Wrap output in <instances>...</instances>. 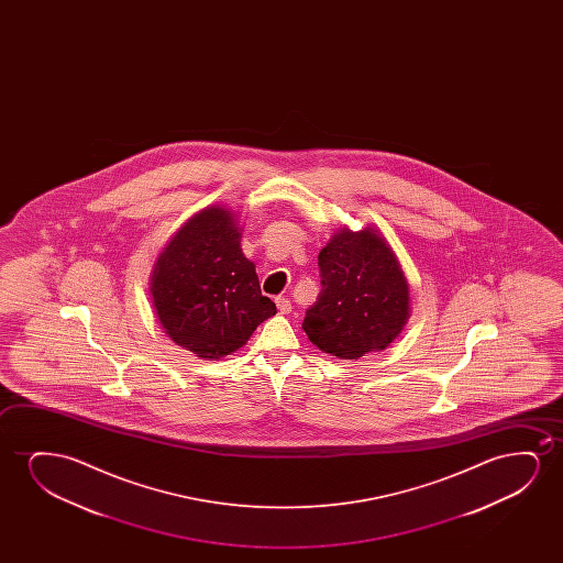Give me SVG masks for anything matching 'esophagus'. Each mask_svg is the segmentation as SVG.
<instances>
[{
    "label": "esophagus",
    "instance_id": "esophagus-1",
    "mask_svg": "<svg viewBox=\"0 0 563 563\" xmlns=\"http://www.w3.org/2000/svg\"><path fill=\"white\" fill-rule=\"evenodd\" d=\"M277 308L283 316H288L290 311H292V303H290V300L288 298H285V296H280V298H277Z\"/></svg>",
    "mask_w": 563,
    "mask_h": 563
}]
</instances>
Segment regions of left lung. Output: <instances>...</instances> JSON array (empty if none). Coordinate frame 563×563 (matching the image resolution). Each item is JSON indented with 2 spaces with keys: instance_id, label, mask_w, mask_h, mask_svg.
I'll return each instance as SVG.
<instances>
[{
  "instance_id": "left-lung-1",
  "label": "left lung",
  "mask_w": 563,
  "mask_h": 563,
  "mask_svg": "<svg viewBox=\"0 0 563 563\" xmlns=\"http://www.w3.org/2000/svg\"><path fill=\"white\" fill-rule=\"evenodd\" d=\"M319 271L323 290L301 329L321 352L360 360L400 336L411 313L408 277L378 229H339L319 252Z\"/></svg>"
}]
</instances>
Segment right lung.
Instances as JSON below:
<instances>
[{"label":"right lung","mask_w":563,"mask_h":563,"mask_svg":"<svg viewBox=\"0 0 563 563\" xmlns=\"http://www.w3.org/2000/svg\"><path fill=\"white\" fill-rule=\"evenodd\" d=\"M240 239L239 216L209 206L170 236L150 273V296L163 332L200 360L231 355L257 324L277 313Z\"/></svg>","instance_id":"obj_1"}]
</instances>
